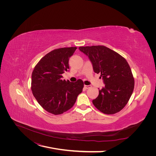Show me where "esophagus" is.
I'll return each mask as SVG.
<instances>
[{"instance_id": "esophagus-1", "label": "esophagus", "mask_w": 156, "mask_h": 156, "mask_svg": "<svg viewBox=\"0 0 156 156\" xmlns=\"http://www.w3.org/2000/svg\"><path fill=\"white\" fill-rule=\"evenodd\" d=\"M84 87L86 88V89H88V88H91L92 87V86L91 85H84Z\"/></svg>"}]
</instances>
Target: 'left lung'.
I'll use <instances>...</instances> for the list:
<instances>
[{"mask_svg": "<svg viewBox=\"0 0 156 156\" xmlns=\"http://www.w3.org/2000/svg\"><path fill=\"white\" fill-rule=\"evenodd\" d=\"M80 51L91 61L95 73H101L105 87L92 101L95 107L106 114H113L124 108L135 85L133 74L126 60L104 45L80 47Z\"/></svg>", "mask_w": 156, "mask_h": 156, "instance_id": "8db88e82", "label": "left lung"}]
</instances>
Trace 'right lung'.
Returning <instances> with one entry per match:
<instances>
[{
	"label": "right lung",
	"instance_id": "right-lung-1",
	"mask_svg": "<svg viewBox=\"0 0 156 156\" xmlns=\"http://www.w3.org/2000/svg\"><path fill=\"white\" fill-rule=\"evenodd\" d=\"M77 47L57 48L47 54L35 66L31 75V90L38 104L54 115L61 114L75 104L84 84L62 80V74L69 69V59Z\"/></svg>",
	"mask_w": 156,
	"mask_h": 156
}]
</instances>
